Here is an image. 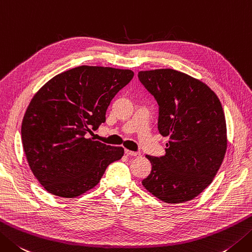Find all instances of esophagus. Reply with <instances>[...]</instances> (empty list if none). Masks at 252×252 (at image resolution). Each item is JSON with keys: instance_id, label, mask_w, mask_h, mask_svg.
I'll return each instance as SVG.
<instances>
[{"instance_id": "esophagus-1", "label": "esophagus", "mask_w": 252, "mask_h": 252, "mask_svg": "<svg viewBox=\"0 0 252 252\" xmlns=\"http://www.w3.org/2000/svg\"><path fill=\"white\" fill-rule=\"evenodd\" d=\"M126 154L127 156H132V157H137V156H141V153L139 152H133V151H129V150H126L125 151Z\"/></svg>"}]
</instances>
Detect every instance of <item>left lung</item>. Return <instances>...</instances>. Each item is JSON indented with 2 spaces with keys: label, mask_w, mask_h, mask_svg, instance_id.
<instances>
[{
  "label": "left lung",
  "mask_w": 252,
  "mask_h": 252,
  "mask_svg": "<svg viewBox=\"0 0 252 252\" xmlns=\"http://www.w3.org/2000/svg\"><path fill=\"white\" fill-rule=\"evenodd\" d=\"M139 78L159 106L158 130L169 136L166 154L146 155L151 174L142 180L157 199L178 204L211 185L227 150L223 107L198 78L172 68L140 71Z\"/></svg>",
  "instance_id": "8db88e82"
}]
</instances>
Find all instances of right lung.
<instances>
[{"mask_svg": "<svg viewBox=\"0 0 252 252\" xmlns=\"http://www.w3.org/2000/svg\"><path fill=\"white\" fill-rule=\"evenodd\" d=\"M134 73L82 65L58 74L29 102L22 142L32 174L49 193L76 198L98 185L125 150L87 137L106 121V111Z\"/></svg>", "mask_w": 252, "mask_h": 252, "instance_id": "right-lung-1", "label": "right lung"}]
</instances>
